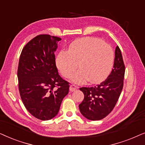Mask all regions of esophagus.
Masks as SVG:
<instances>
[{
	"label": "esophagus",
	"mask_w": 145,
	"mask_h": 145,
	"mask_svg": "<svg viewBox=\"0 0 145 145\" xmlns=\"http://www.w3.org/2000/svg\"><path fill=\"white\" fill-rule=\"evenodd\" d=\"M78 87L75 86V85H71L70 87H69V90H70V91H76L78 89Z\"/></svg>",
	"instance_id": "34e87169"
}]
</instances>
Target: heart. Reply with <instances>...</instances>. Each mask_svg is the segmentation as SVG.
Returning <instances> with one entry per match:
<instances>
[{
	"label": "heart",
	"instance_id": "heart-1",
	"mask_svg": "<svg viewBox=\"0 0 145 145\" xmlns=\"http://www.w3.org/2000/svg\"><path fill=\"white\" fill-rule=\"evenodd\" d=\"M113 50L109 44L97 38L87 37L76 40L67 51H61L56 58L57 67L65 78H69L77 68L79 70L72 81L83 84L89 80L98 83L105 80L113 67Z\"/></svg>",
	"mask_w": 145,
	"mask_h": 145
}]
</instances>
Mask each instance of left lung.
<instances>
[{
	"mask_svg": "<svg viewBox=\"0 0 145 145\" xmlns=\"http://www.w3.org/2000/svg\"><path fill=\"white\" fill-rule=\"evenodd\" d=\"M113 68L105 81L96 86L80 89L84 99L79 105L81 113L89 120L97 121L105 118L115 107L123 88L125 67L120 48L115 52Z\"/></svg>",
	"mask_w": 145,
	"mask_h": 145,
	"instance_id": "obj_1",
	"label": "left lung"
}]
</instances>
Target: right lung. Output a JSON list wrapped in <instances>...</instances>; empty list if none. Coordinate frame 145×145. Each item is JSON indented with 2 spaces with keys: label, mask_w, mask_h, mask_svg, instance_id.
<instances>
[{
  "label": "right lung",
  "mask_w": 145,
  "mask_h": 145,
  "mask_svg": "<svg viewBox=\"0 0 145 145\" xmlns=\"http://www.w3.org/2000/svg\"><path fill=\"white\" fill-rule=\"evenodd\" d=\"M60 38L40 34L23 48L17 76L20 97L31 115L42 121L56 116L69 83L59 76L54 52Z\"/></svg>",
  "instance_id": "add662e5"
}]
</instances>
